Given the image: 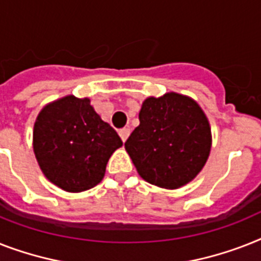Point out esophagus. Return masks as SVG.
<instances>
[{
  "instance_id": "1",
  "label": "esophagus",
  "mask_w": 261,
  "mask_h": 261,
  "mask_svg": "<svg viewBox=\"0 0 261 261\" xmlns=\"http://www.w3.org/2000/svg\"><path fill=\"white\" fill-rule=\"evenodd\" d=\"M119 135L120 138H122V141L126 142V139L128 138V135H130V128H128V127H124V128L119 130Z\"/></svg>"
}]
</instances>
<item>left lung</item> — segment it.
I'll return each instance as SVG.
<instances>
[{
	"label": "left lung",
	"mask_w": 261,
	"mask_h": 261,
	"mask_svg": "<svg viewBox=\"0 0 261 261\" xmlns=\"http://www.w3.org/2000/svg\"><path fill=\"white\" fill-rule=\"evenodd\" d=\"M211 145V127L200 106L190 97L169 92L143 101L139 126L124 147L145 181L177 189L200 173Z\"/></svg>",
	"instance_id": "left-lung-1"
}]
</instances>
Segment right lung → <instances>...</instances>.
<instances>
[{
  "mask_svg": "<svg viewBox=\"0 0 261 261\" xmlns=\"http://www.w3.org/2000/svg\"><path fill=\"white\" fill-rule=\"evenodd\" d=\"M123 142L100 119L90 99L65 96L41 110L33 150L42 173L67 192H84L105 177L110 156Z\"/></svg>",
  "mask_w": 261,
  "mask_h": 261,
  "instance_id": "obj_1",
  "label": "right lung"
}]
</instances>
